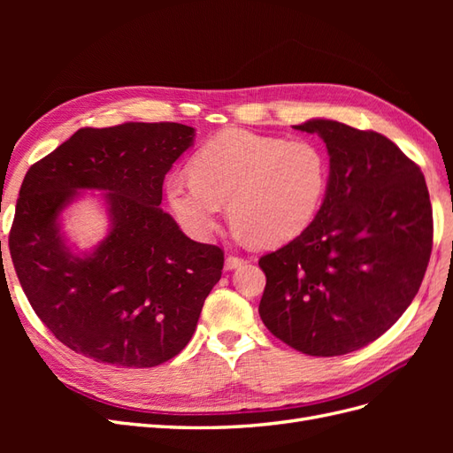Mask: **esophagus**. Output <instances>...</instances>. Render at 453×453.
Here are the masks:
<instances>
[{
  "label": "esophagus",
  "instance_id": "esophagus-1",
  "mask_svg": "<svg viewBox=\"0 0 453 453\" xmlns=\"http://www.w3.org/2000/svg\"><path fill=\"white\" fill-rule=\"evenodd\" d=\"M243 263H245V260H243L242 257L228 255V257L225 258V270H236V268H240Z\"/></svg>",
  "mask_w": 453,
  "mask_h": 453
}]
</instances>
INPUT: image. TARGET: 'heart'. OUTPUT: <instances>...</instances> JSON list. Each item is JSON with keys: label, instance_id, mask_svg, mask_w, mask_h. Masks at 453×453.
Wrapping results in <instances>:
<instances>
[{"label": "heart", "instance_id": "1", "mask_svg": "<svg viewBox=\"0 0 453 453\" xmlns=\"http://www.w3.org/2000/svg\"><path fill=\"white\" fill-rule=\"evenodd\" d=\"M331 181L323 147L248 130L217 134L190 160V175L166 181V200L190 238L210 240L221 203L240 238L289 242L319 215Z\"/></svg>", "mask_w": 453, "mask_h": 453}]
</instances>
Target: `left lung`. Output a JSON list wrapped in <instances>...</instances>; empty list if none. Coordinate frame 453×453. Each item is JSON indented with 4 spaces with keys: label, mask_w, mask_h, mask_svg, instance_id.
<instances>
[{
    "label": "left lung",
    "mask_w": 453,
    "mask_h": 453,
    "mask_svg": "<svg viewBox=\"0 0 453 453\" xmlns=\"http://www.w3.org/2000/svg\"><path fill=\"white\" fill-rule=\"evenodd\" d=\"M295 130L325 142L331 181L303 234L260 257L258 313L287 346L334 357L380 338L418 295L433 210L419 166L386 135L331 119Z\"/></svg>",
    "instance_id": "8db88e82"
}]
</instances>
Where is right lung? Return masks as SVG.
<instances>
[{"label": "right lung", "instance_id": "right-lung-1", "mask_svg": "<svg viewBox=\"0 0 453 453\" xmlns=\"http://www.w3.org/2000/svg\"><path fill=\"white\" fill-rule=\"evenodd\" d=\"M195 134L177 122L81 128L26 173L11 258L39 319L75 353L149 368L193 338L225 257L185 236L160 202L164 177ZM81 189L104 190L110 221L85 254L61 232V211Z\"/></svg>", "mask_w": 453, "mask_h": 453}]
</instances>
